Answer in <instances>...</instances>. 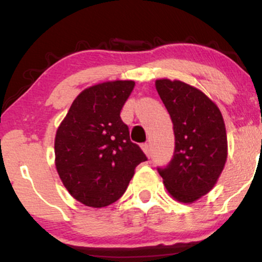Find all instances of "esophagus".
I'll use <instances>...</instances> for the list:
<instances>
[{
	"mask_svg": "<svg viewBox=\"0 0 262 262\" xmlns=\"http://www.w3.org/2000/svg\"><path fill=\"white\" fill-rule=\"evenodd\" d=\"M141 148H143L144 152H145L146 155H148V156L151 155V149H150V144H148V143H144L143 145H141Z\"/></svg>",
	"mask_w": 262,
	"mask_h": 262,
	"instance_id": "esophagus-1",
	"label": "esophagus"
}]
</instances>
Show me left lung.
Returning a JSON list of instances; mask_svg holds the SVG:
<instances>
[{"instance_id": "1", "label": "left lung", "mask_w": 262, "mask_h": 262, "mask_svg": "<svg viewBox=\"0 0 262 262\" xmlns=\"http://www.w3.org/2000/svg\"><path fill=\"white\" fill-rule=\"evenodd\" d=\"M175 134L172 159L158 167L167 191L191 203L207 194L227 161V133L219 108L200 90L167 79L155 83Z\"/></svg>"}]
</instances>
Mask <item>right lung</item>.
I'll return each mask as SVG.
<instances>
[{"instance_id": "add662e5", "label": "right lung", "mask_w": 262, "mask_h": 262, "mask_svg": "<svg viewBox=\"0 0 262 262\" xmlns=\"http://www.w3.org/2000/svg\"><path fill=\"white\" fill-rule=\"evenodd\" d=\"M134 81L98 83L73 102L55 137V166L75 200L101 208L123 196L148 158L129 138L121 111Z\"/></svg>"}]
</instances>
